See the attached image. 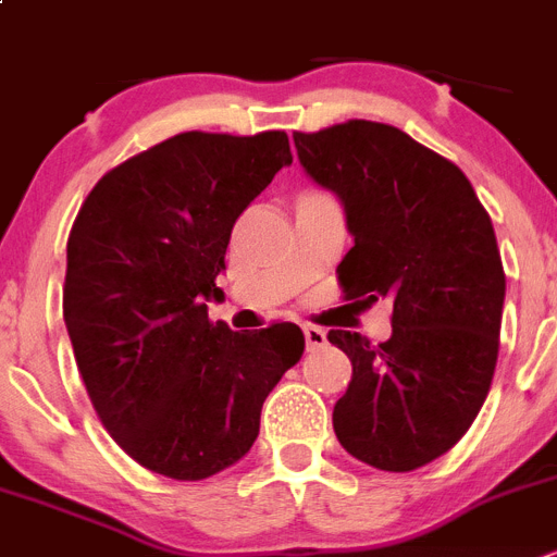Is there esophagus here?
I'll list each match as a JSON object with an SVG mask.
<instances>
[{"label": "esophagus", "instance_id": "34e87169", "mask_svg": "<svg viewBox=\"0 0 557 557\" xmlns=\"http://www.w3.org/2000/svg\"><path fill=\"white\" fill-rule=\"evenodd\" d=\"M304 336H306V348L309 350H318V348H323L325 342V331L323 329H318V325H304Z\"/></svg>", "mask_w": 557, "mask_h": 557}]
</instances>
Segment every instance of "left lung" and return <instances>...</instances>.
<instances>
[{"mask_svg":"<svg viewBox=\"0 0 557 557\" xmlns=\"http://www.w3.org/2000/svg\"><path fill=\"white\" fill-rule=\"evenodd\" d=\"M293 140L304 171L345 207V298L392 300L381 345L329 331L354 364L334 433L359 461L411 472L456 445L492 386L505 300L492 218L461 168L389 124L348 121Z\"/></svg>","mask_w":557,"mask_h":557,"instance_id":"left-lung-1","label":"left lung"}]
</instances>
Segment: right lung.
Masks as SVG:
<instances>
[{
	"mask_svg": "<svg viewBox=\"0 0 557 557\" xmlns=\"http://www.w3.org/2000/svg\"><path fill=\"white\" fill-rule=\"evenodd\" d=\"M289 162L287 132H182L104 173L76 215L63 289L76 367L107 433L157 475L237 463L304 356L295 323L239 334L207 314L234 221Z\"/></svg>",
	"mask_w": 557,
	"mask_h": 557,
	"instance_id": "obj_1",
	"label": "right lung"
}]
</instances>
